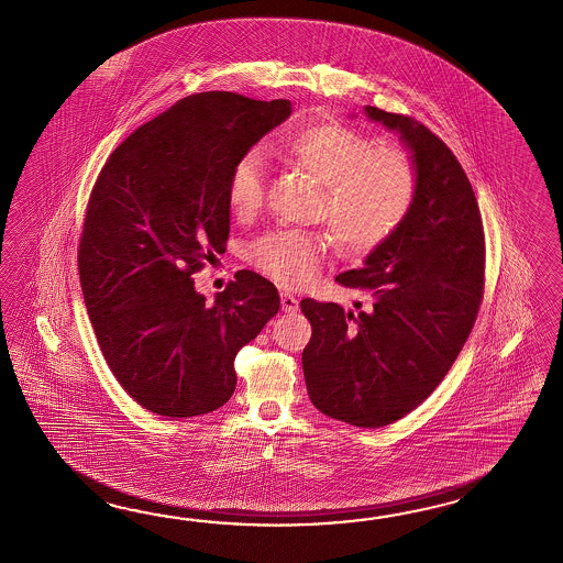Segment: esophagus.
<instances>
[{
  "label": "esophagus",
  "mask_w": 563,
  "mask_h": 563,
  "mask_svg": "<svg viewBox=\"0 0 563 563\" xmlns=\"http://www.w3.org/2000/svg\"><path fill=\"white\" fill-rule=\"evenodd\" d=\"M298 308H300V302H298V298H296V296H291V294H282V310H284V312L294 314V312H298Z\"/></svg>",
  "instance_id": "esophagus-1"
}]
</instances>
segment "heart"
Returning a JSON list of instances; mask_svg holds the SVG:
<instances>
[{
    "mask_svg": "<svg viewBox=\"0 0 563 563\" xmlns=\"http://www.w3.org/2000/svg\"><path fill=\"white\" fill-rule=\"evenodd\" d=\"M279 155L324 188L327 222L346 253H369L388 241L408 214L417 174L398 148H375L374 141L334 122L294 130ZM265 161L249 148L232 165L227 200L236 217H253L263 203ZM327 245L317 234L272 232L251 249V261L286 288H302L317 277Z\"/></svg>",
    "mask_w": 563,
    "mask_h": 563,
    "instance_id": "obj_1",
    "label": "heart"
}]
</instances>
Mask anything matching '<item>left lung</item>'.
<instances>
[{
	"label": "left lung",
	"mask_w": 563,
	"mask_h": 563,
	"mask_svg": "<svg viewBox=\"0 0 563 563\" xmlns=\"http://www.w3.org/2000/svg\"><path fill=\"white\" fill-rule=\"evenodd\" d=\"M363 110L400 134L417 194L363 267L336 275L341 286L372 298L365 310L300 303L312 324L302 367L322 415L379 429L424 402L465 345L484 289V229L472 184L439 136L415 118Z\"/></svg>",
	"instance_id": "left-lung-1"
}]
</instances>
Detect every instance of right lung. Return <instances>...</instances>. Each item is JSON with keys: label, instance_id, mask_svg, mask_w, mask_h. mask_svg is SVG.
Instances as JSON below:
<instances>
[{"label": "right lung", "instance_id": "obj_1", "mask_svg": "<svg viewBox=\"0 0 563 563\" xmlns=\"http://www.w3.org/2000/svg\"><path fill=\"white\" fill-rule=\"evenodd\" d=\"M288 100L202 91L134 130L103 165L87 206L79 279L120 386L161 417L231 400L234 357L279 310V294L239 272L206 303L191 275L231 232L232 165L288 120Z\"/></svg>", "mask_w": 563, "mask_h": 563}]
</instances>
